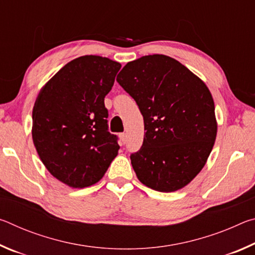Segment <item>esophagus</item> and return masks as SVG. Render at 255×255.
I'll use <instances>...</instances> for the list:
<instances>
[{
    "label": "esophagus",
    "instance_id": "esophagus-1",
    "mask_svg": "<svg viewBox=\"0 0 255 255\" xmlns=\"http://www.w3.org/2000/svg\"><path fill=\"white\" fill-rule=\"evenodd\" d=\"M119 137H120V140H122V143L123 144H126V141H127V133H125V132L120 133Z\"/></svg>",
    "mask_w": 255,
    "mask_h": 255
}]
</instances>
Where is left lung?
<instances>
[{
	"label": "left lung",
	"mask_w": 255,
	"mask_h": 255,
	"mask_svg": "<svg viewBox=\"0 0 255 255\" xmlns=\"http://www.w3.org/2000/svg\"><path fill=\"white\" fill-rule=\"evenodd\" d=\"M117 81L144 118L143 146L130 156L138 180L159 192L184 188L205 166L217 135L209 89L178 60L159 54L127 63Z\"/></svg>",
	"instance_id": "8db88e82"
}]
</instances>
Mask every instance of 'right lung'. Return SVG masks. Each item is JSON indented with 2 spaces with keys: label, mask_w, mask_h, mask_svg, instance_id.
Wrapping results in <instances>:
<instances>
[{
  "label": "right lung",
  "mask_w": 255,
  "mask_h": 255,
  "mask_svg": "<svg viewBox=\"0 0 255 255\" xmlns=\"http://www.w3.org/2000/svg\"><path fill=\"white\" fill-rule=\"evenodd\" d=\"M120 67L102 56H81L60 68L36 99L33 145L49 173L68 187L96 184L118 155L105 97Z\"/></svg>",
  "instance_id": "obj_1"
}]
</instances>
